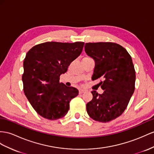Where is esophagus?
<instances>
[{
    "label": "esophagus",
    "instance_id": "obj_1",
    "mask_svg": "<svg viewBox=\"0 0 154 154\" xmlns=\"http://www.w3.org/2000/svg\"><path fill=\"white\" fill-rule=\"evenodd\" d=\"M86 92L85 90H83V89H80L79 90V94H82Z\"/></svg>",
    "mask_w": 154,
    "mask_h": 154
}]
</instances>
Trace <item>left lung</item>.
<instances>
[{
    "label": "left lung",
    "instance_id": "1",
    "mask_svg": "<svg viewBox=\"0 0 154 154\" xmlns=\"http://www.w3.org/2000/svg\"><path fill=\"white\" fill-rule=\"evenodd\" d=\"M85 51L95 61L92 80L100 82L103 94L91 92L92 100L86 104L88 115L93 120L108 122L124 112L135 91V71L130 54L115 43H86Z\"/></svg>",
    "mask_w": 154,
    "mask_h": 154
}]
</instances>
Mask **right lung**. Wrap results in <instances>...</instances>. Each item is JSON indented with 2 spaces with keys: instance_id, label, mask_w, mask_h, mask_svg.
Instances as JSON below:
<instances>
[{
  "instance_id": "right-lung-1",
  "label": "right lung",
  "mask_w": 154,
  "mask_h": 154,
  "mask_svg": "<svg viewBox=\"0 0 154 154\" xmlns=\"http://www.w3.org/2000/svg\"><path fill=\"white\" fill-rule=\"evenodd\" d=\"M84 42H49L34 46L23 62V90L38 114L46 119L58 120L69 109V102L79 90L60 82V76L81 54Z\"/></svg>"
}]
</instances>
